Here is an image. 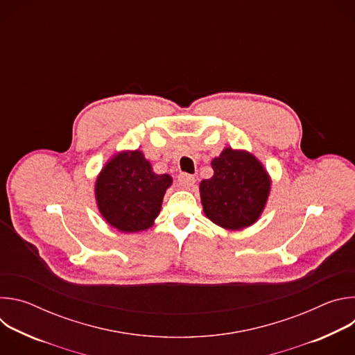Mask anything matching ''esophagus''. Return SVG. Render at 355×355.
<instances>
[{
    "label": "esophagus",
    "mask_w": 355,
    "mask_h": 355,
    "mask_svg": "<svg viewBox=\"0 0 355 355\" xmlns=\"http://www.w3.org/2000/svg\"><path fill=\"white\" fill-rule=\"evenodd\" d=\"M178 184H180V187H182L185 189H189V188L193 187L195 178L192 175H189V174H184L182 173V174L178 175Z\"/></svg>",
    "instance_id": "obj_1"
}]
</instances>
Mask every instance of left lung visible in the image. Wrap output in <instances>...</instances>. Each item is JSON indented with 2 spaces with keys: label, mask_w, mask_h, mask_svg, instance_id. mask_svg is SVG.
<instances>
[{
  "label": "left lung",
  "mask_w": 355,
  "mask_h": 355,
  "mask_svg": "<svg viewBox=\"0 0 355 355\" xmlns=\"http://www.w3.org/2000/svg\"><path fill=\"white\" fill-rule=\"evenodd\" d=\"M211 164L214 177L199 184L205 216L227 230L256 223L271 191V177L263 163L245 150L226 147Z\"/></svg>",
  "instance_id": "left-lung-1"
}]
</instances>
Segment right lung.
Returning a JSON list of instances; mask_svg holds the SVG:
<instances>
[{
	"mask_svg": "<svg viewBox=\"0 0 355 355\" xmlns=\"http://www.w3.org/2000/svg\"><path fill=\"white\" fill-rule=\"evenodd\" d=\"M168 174H156L140 150L114 155L95 180L98 211L107 223L123 233H136L153 226L160 214Z\"/></svg>",
	"mask_w": 355,
	"mask_h": 355,
	"instance_id": "obj_1",
	"label": "right lung"
}]
</instances>
